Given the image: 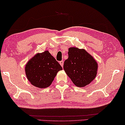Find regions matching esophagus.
I'll list each match as a JSON object with an SVG mask.
<instances>
[{"label": "esophagus", "mask_w": 125, "mask_h": 125, "mask_svg": "<svg viewBox=\"0 0 125 125\" xmlns=\"http://www.w3.org/2000/svg\"><path fill=\"white\" fill-rule=\"evenodd\" d=\"M59 63H60V64L61 65V66L63 67V65H64V61L62 60V61H60V62H59Z\"/></svg>", "instance_id": "1"}]
</instances>
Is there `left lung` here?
<instances>
[{"mask_svg": "<svg viewBox=\"0 0 125 125\" xmlns=\"http://www.w3.org/2000/svg\"><path fill=\"white\" fill-rule=\"evenodd\" d=\"M69 58L64 61V69L77 87H84L95 78L97 63L84 49H69Z\"/></svg>", "mask_w": 125, "mask_h": 125, "instance_id": "left-lung-1", "label": "left lung"}]
</instances>
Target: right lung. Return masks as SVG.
I'll return each instance as SVG.
<instances>
[{"label":"right lung","mask_w":125,"mask_h":125,"mask_svg":"<svg viewBox=\"0 0 125 125\" xmlns=\"http://www.w3.org/2000/svg\"><path fill=\"white\" fill-rule=\"evenodd\" d=\"M59 64L48 51L38 53L28 61L25 73L28 80L39 88H45L52 84L57 73L62 70Z\"/></svg>","instance_id":"obj_1"}]
</instances>
